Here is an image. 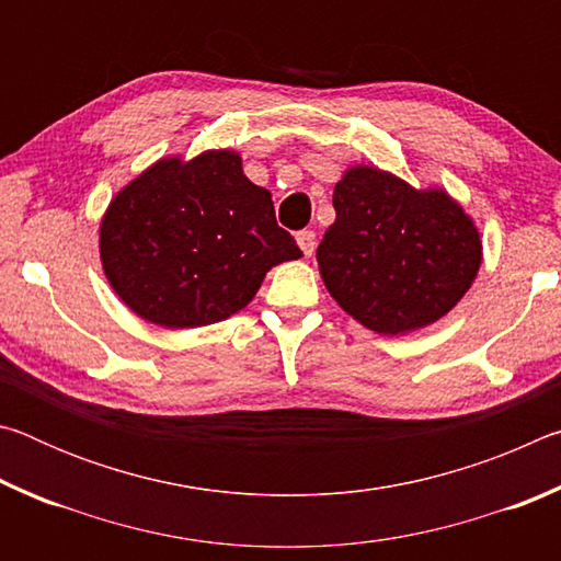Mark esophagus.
<instances>
[{
	"instance_id": "1",
	"label": "esophagus",
	"mask_w": 561,
	"mask_h": 561,
	"mask_svg": "<svg viewBox=\"0 0 561 561\" xmlns=\"http://www.w3.org/2000/svg\"><path fill=\"white\" fill-rule=\"evenodd\" d=\"M297 244H299V250L309 257L317 247V234L311 230H301V232H297Z\"/></svg>"
}]
</instances>
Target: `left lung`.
Returning <instances> with one entry per match:
<instances>
[{
	"mask_svg": "<svg viewBox=\"0 0 561 561\" xmlns=\"http://www.w3.org/2000/svg\"><path fill=\"white\" fill-rule=\"evenodd\" d=\"M334 210L317 250L321 279L346 314L378 334L433 324L478 277V227L440 187L415 190L356 165L334 187Z\"/></svg>",
	"mask_w": 561,
	"mask_h": 561,
	"instance_id": "left-lung-1",
	"label": "left lung"
}]
</instances>
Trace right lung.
I'll list each match as a JSON object with an SVG mask.
<instances>
[{
    "label": "right lung",
    "instance_id": "1",
    "mask_svg": "<svg viewBox=\"0 0 561 561\" xmlns=\"http://www.w3.org/2000/svg\"><path fill=\"white\" fill-rule=\"evenodd\" d=\"M99 247L121 301L165 329L237 314L274 264L301 257L277 225L270 190L247 180L234 150L144 170L111 201Z\"/></svg>",
    "mask_w": 561,
    "mask_h": 561
}]
</instances>
